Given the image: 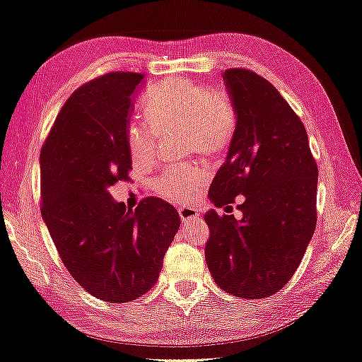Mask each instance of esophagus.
I'll return each mask as SVG.
<instances>
[{
	"label": "esophagus",
	"mask_w": 362,
	"mask_h": 362,
	"mask_svg": "<svg viewBox=\"0 0 362 362\" xmlns=\"http://www.w3.org/2000/svg\"><path fill=\"white\" fill-rule=\"evenodd\" d=\"M179 216L183 223H187V221H193V219H199V209L193 206H183L179 209Z\"/></svg>",
	"instance_id": "esophagus-1"
}]
</instances>
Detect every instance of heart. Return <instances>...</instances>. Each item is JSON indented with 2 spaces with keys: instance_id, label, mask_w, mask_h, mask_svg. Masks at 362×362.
I'll use <instances>...</instances> for the list:
<instances>
[{
  "instance_id": "b5f03b06",
  "label": "heart",
  "mask_w": 362,
  "mask_h": 362,
  "mask_svg": "<svg viewBox=\"0 0 362 362\" xmlns=\"http://www.w3.org/2000/svg\"><path fill=\"white\" fill-rule=\"evenodd\" d=\"M144 117L150 123L134 122L128 127L127 144L134 163L144 164L154 158L156 139L183 129L188 153L219 154L228 148L235 128V112L229 97L219 90H206L187 79L165 81L156 86L144 99ZM206 180L198 164L167 169L156 182L158 192L167 199L187 202Z\"/></svg>"
}]
</instances>
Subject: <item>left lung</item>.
Masks as SVG:
<instances>
[{"mask_svg":"<svg viewBox=\"0 0 362 362\" xmlns=\"http://www.w3.org/2000/svg\"><path fill=\"white\" fill-rule=\"evenodd\" d=\"M235 112L228 158L209 187L216 208L244 197L242 218L204 216V258L226 293L268 298L293 278L317 224L319 169L299 117L281 94L249 69L223 73Z\"/></svg>","mask_w":362,"mask_h":362,"instance_id":"8db88e82","label":"left lung"}]
</instances>
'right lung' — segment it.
Instances as JSON below:
<instances>
[{"mask_svg": "<svg viewBox=\"0 0 362 362\" xmlns=\"http://www.w3.org/2000/svg\"><path fill=\"white\" fill-rule=\"evenodd\" d=\"M143 74L113 71L84 84L58 113L40 153L42 218L69 274L94 298L120 304L158 281L180 228L164 199L127 209L109 188L127 180V132Z\"/></svg>", "mask_w": 362, "mask_h": 362, "instance_id": "add662e5", "label": "right lung"}]
</instances>
